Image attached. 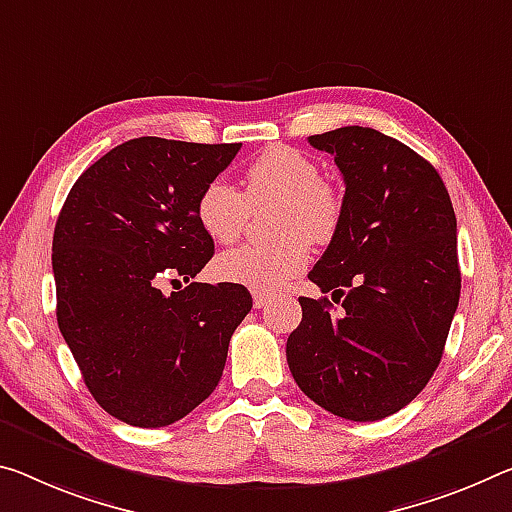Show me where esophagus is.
Returning a JSON list of instances; mask_svg holds the SVG:
<instances>
[{
    "instance_id": "1",
    "label": "esophagus",
    "mask_w": 512,
    "mask_h": 512,
    "mask_svg": "<svg viewBox=\"0 0 512 512\" xmlns=\"http://www.w3.org/2000/svg\"><path fill=\"white\" fill-rule=\"evenodd\" d=\"M271 300H269V296H264V294H255V298H253V305H255V310H264L266 305H269Z\"/></svg>"
}]
</instances>
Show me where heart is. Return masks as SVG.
<instances>
[{"label":"heart","instance_id":"obj_1","mask_svg":"<svg viewBox=\"0 0 512 512\" xmlns=\"http://www.w3.org/2000/svg\"><path fill=\"white\" fill-rule=\"evenodd\" d=\"M319 175V166L307 154L273 145L248 164L243 191L225 177H214L202 186L196 216L202 230L218 243H234L241 237L250 207L278 200L273 232L282 237L227 250L216 262V273L223 280L273 294L305 269L310 243L323 246L335 239L344 202L335 186Z\"/></svg>","mask_w":512,"mask_h":512}]
</instances>
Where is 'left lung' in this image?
Segmentation results:
<instances>
[{
	"label": "left lung",
	"instance_id": "1",
	"mask_svg": "<svg viewBox=\"0 0 512 512\" xmlns=\"http://www.w3.org/2000/svg\"><path fill=\"white\" fill-rule=\"evenodd\" d=\"M344 177V216L298 298L287 339L298 387L332 415L378 421L405 408L442 360L460 298L456 214L437 170L371 127L310 136Z\"/></svg>",
	"mask_w": 512,
	"mask_h": 512
}]
</instances>
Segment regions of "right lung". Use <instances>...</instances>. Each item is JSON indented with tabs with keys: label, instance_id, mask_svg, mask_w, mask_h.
<instances>
[{
	"label": "right lung",
	"instance_id": "obj_1",
	"mask_svg": "<svg viewBox=\"0 0 512 512\" xmlns=\"http://www.w3.org/2000/svg\"><path fill=\"white\" fill-rule=\"evenodd\" d=\"M239 150L141 136L86 168L63 202L52 241L56 321L88 392L129 426L161 428L198 408L253 307L234 282L161 294V282H189L214 257L196 200Z\"/></svg>",
	"mask_w": 512,
	"mask_h": 512
}]
</instances>
